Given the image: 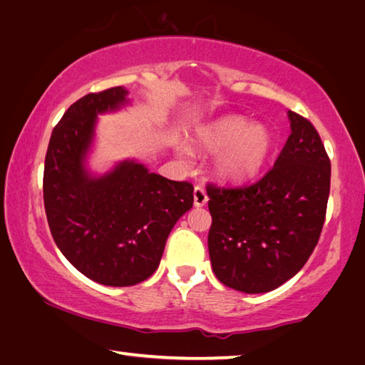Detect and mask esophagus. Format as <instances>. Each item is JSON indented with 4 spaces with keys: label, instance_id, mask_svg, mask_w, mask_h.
<instances>
[{
    "label": "esophagus",
    "instance_id": "esophagus-1",
    "mask_svg": "<svg viewBox=\"0 0 365 365\" xmlns=\"http://www.w3.org/2000/svg\"><path fill=\"white\" fill-rule=\"evenodd\" d=\"M207 202H208V195L205 192V189L202 186H197L194 189V205L197 208H200V207H205Z\"/></svg>",
    "mask_w": 365,
    "mask_h": 365
}]
</instances>
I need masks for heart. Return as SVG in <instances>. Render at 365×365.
I'll list each match as a JSON object with an SVG mask.
<instances>
[{
  "label": "heart",
  "instance_id": "b5f03b06",
  "mask_svg": "<svg viewBox=\"0 0 365 365\" xmlns=\"http://www.w3.org/2000/svg\"><path fill=\"white\" fill-rule=\"evenodd\" d=\"M195 143L205 152H218L215 170L222 179L247 182L264 168L274 140L264 125H252L240 115H226L202 125Z\"/></svg>",
  "mask_w": 365,
  "mask_h": 365
}]
</instances>
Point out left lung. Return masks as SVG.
<instances>
[{
    "mask_svg": "<svg viewBox=\"0 0 365 365\" xmlns=\"http://www.w3.org/2000/svg\"><path fill=\"white\" fill-rule=\"evenodd\" d=\"M292 134L272 168L252 186L210 184L208 252L220 282L266 293L292 279L322 232L330 160L309 120L289 110Z\"/></svg>",
    "mask_w": 365,
    "mask_h": 365,
    "instance_id": "left-lung-1",
    "label": "left lung"
}]
</instances>
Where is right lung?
<instances>
[{
    "mask_svg": "<svg viewBox=\"0 0 365 365\" xmlns=\"http://www.w3.org/2000/svg\"><path fill=\"white\" fill-rule=\"evenodd\" d=\"M123 86L86 94L51 134L43 197L48 225L63 257L94 282L130 287L157 271L166 239L192 208L194 187L123 160L96 176L86 168L98 115L125 107Z\"/></svg>",
    "mask_w": 365,
    "mask_h": 365,
    "instance_id": "right-lung-1",
    "label": "right lung"
}]
</instances>
